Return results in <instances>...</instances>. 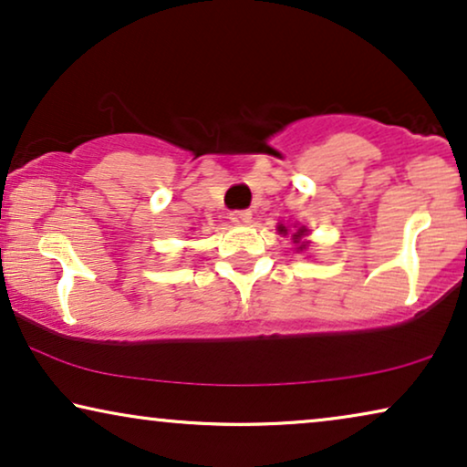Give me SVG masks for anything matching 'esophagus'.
Instances as JSON below:
<instances>
[{
    "instance_id": "esophagus-1",
    "label": "esophagus",
    "mask_w": 467,
    "mask_h": 467,
    "mask_svg": "<svg viewBox=\"0 0 467 467\" xmlns=\"http://www.w3.org/2000/svg\"><path fill=\"white\" fill-rule=\"evenodd\" d=\"M229 219H232V223H235V225H246V223H251L253 214L248 213V210H238V213L229 214Z\"/></svg>"
}]
</instances>
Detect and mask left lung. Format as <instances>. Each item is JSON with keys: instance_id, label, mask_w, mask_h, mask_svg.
Returning <instances> with one entry per match:
<instances>
[{"instance_id": "8db88e82", "label": "left lung", "mask_w": 467, "mask_h": 467, "mask_svg": "<svg viewBox=\"0 0 467 467\" xmlns=\"http://www.w3.org/2000/svg\"><path fill=\"white\" fill-rule=\"evenodd\" d=\"M278 232H280V234H285V235H286V232H289V229H286L285 225H278ZM306 235H308V229H306L304 225H302V227H299L296 234H293V242H296V244H297V251H306V246H308V242H306V240H304V238H306Z\"/></svg>"}]
</instances>
